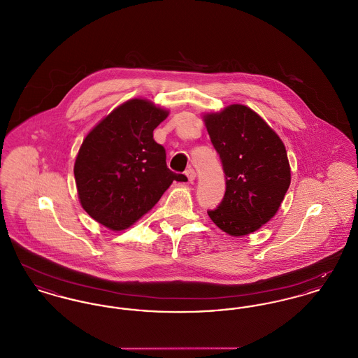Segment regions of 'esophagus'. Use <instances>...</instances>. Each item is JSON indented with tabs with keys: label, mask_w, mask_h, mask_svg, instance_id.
<instances>
[{
	"label": "esophagus",
	"mask_w": 358,
	"mask_h": 358,
	"mask_svg": "<svg viewBox=\"0 0 358 358\" xmlns=\"http://www.w3.org/2000/svg\"><path fill=\"white\" fill-rule=\"evenodd\" d=\"M185 176H187L189 182H193V181L196 180V171H193L192 168H189V169L185 171Z\"/></svg>",
	"instance_id": "esophagus-1"
}]
</instances>
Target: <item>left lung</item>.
Wrapping results in <instances>:
<instances>
[{"label": "left lung", "mask_w": 358, "mask_h": 358, "mask_svg": "<svg viewBox=\"0 0 358 358\" xmlns=\"http://www.w3.org/2000/svg\"><path fill=\"white\" fill-rule=\"evenodd\" d=\"M205 127L225 173L222 204L208 215L225 234L240 238L276 215L291 182L285 143L259 114L244 104L204 113Z\"/></svg>", "instance_id": "left-lung-1"}]
</instances>
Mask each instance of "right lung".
Here are the masks:
<instances>
[{
  "label": "right lung",
  "mask_w": 358,
  "mask_h": 358,
  "mask_svg": "<svg viewBox=\"0 0 358 358\" xmlns=\"http://www.w3.org/2000/svg\"><path fill=\"white\" fill-rule=\"evenodd\" d=\"M169 110L142 98L122 103L96 123L78 152L73 174L85 212L111 231H123L158 203L173 181L154 129Z\"/></svg>",
  "instance_id": "add662e5"
}]
</instances>
